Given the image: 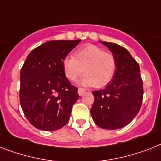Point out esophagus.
Returning a JSON list of instances; mask_svg holds the SVG:
<instances>
[{
	"instance_id": "34e87169",
	"label": "esophagus",
	"mask_w": 161,
	"mask_h": 161,
	"mask_svg": "<svg viewBox=\"0 0 161 161\" xmlns=\"http://www.w3.org/2000/svg\"><path fill=\"white\" fill-rule=\"evenodd\" d=\"M85 92H86V90H85L84 88H82V87H79V88L78 89V93L79 94V96H82V95H83Z\"/></svg>"
}]
</instances>
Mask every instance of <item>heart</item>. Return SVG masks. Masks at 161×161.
I'll use <instances>...</instances> for the list:
<instances>
[{
    "label": "heart",
    "instance_id": "obj_1",
    "mask_svg": "<svg viewBox=\"0 0 161 161\" xmlns=\"http://www.w3.org/2000/svg\"><path fill=\"white\" fill-rule=\"evenodd\" d=\"M64 71L69 80H76L83 73L79 83L83 86L104 87L111 82L116 73L115 56L102 48L87 44L75 52L74 56H67L63 61Z\"/></svg>",
    "mask_w": 161,
    "mask_h": 161
}]
</instances>
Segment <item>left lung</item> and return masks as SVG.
I'll list each match as a JSON object with an SVG mask.
<instances>
[{"instance_id":"1","label":"left lung","mask_w":161,"mask_h":161,"mask_svg":"<svg viewBox=\"0 0 161 161\" xmlns=\"http://www.w3.org/2000/svg\"><path fill=\"white\" fill-rule=\"evenodd\" d=\"M117 61L116 73L104 89L93 91L91 115L103 129L116 130L129 124L139 112L143 99V82L139 64L124 47L101 41Z\"/></svg>"}]
</instances>
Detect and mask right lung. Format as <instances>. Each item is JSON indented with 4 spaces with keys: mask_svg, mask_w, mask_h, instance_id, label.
<instances>
[{
    "mask_svg": "<svg viewBox=\"0 0 161 161\" xmlns=\"http://www.w3.org/2000/svg\"><path fill=\"white\" fill-rule=\"evenodd\" d=\"M79 42L48 41L31 51L22 66L19 102L27 120L37 129L56 130L69 121L79 95L65 76L63 61Z\"/></svg>",
    "mask_w": 161,
    "mask_h": 161,
    "instance_id": "obj_1",
    "label": "right lung"
}]
</instances>
